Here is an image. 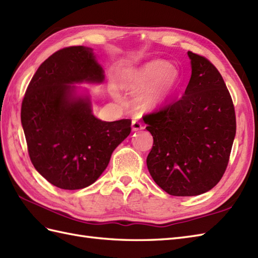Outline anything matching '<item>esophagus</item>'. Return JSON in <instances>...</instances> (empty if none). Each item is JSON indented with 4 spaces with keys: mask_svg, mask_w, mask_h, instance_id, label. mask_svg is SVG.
<instances>
[{
    "mask_svg": "<svg viewBox=\"0 0 258 258\" xmlns=\"http://www.w3.org/2000/svg\"><path fill=\"white\" fill-rule=\"evenodd\" d=\"M131 129H133V131H139L143 129V125L140 121L133 120V123H131Z\"/></svg>",
    "mask_w": 258,
    "mask_h": 258,
    "instance_id": "1",
    "label": "esophagus"
}]
</instances>
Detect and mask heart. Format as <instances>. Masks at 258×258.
<instances>
[{"mask_svg": "<svg viewBox=\"0 0 258 258\" xmlns=\"http://www.w3.org/2000/svg\"><path fill=\"white\" fill-rule=\"evenodd\" d=\"M180 72L165 60H153L122 78L125 91L139 95L144 108H154L173 96L180 84Z\"/></svg>", "mask_w": 258, "mask_h": 258, "instance_id": "obj_1", "label": "heart"}]
</instances>
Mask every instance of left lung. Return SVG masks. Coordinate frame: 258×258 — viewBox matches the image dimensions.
I'll use <instances>...</instances> for the list:
<instances>
[{"instance_id":"1","label":"left lung","mask_w":258,"mask_h":258,"mask_svg":"<svg viewBox=\"0 0 258 258\" xmlns=\"http://www.w3.org/2000/svg\"><path fill=\"white\" fill-rule=\"evenodd\" d=\"M191 75L177 102L144 116L153 147L147 165L153 180L172 196L209 191L228 166L236 122L230 93L217 68L187 52Z\"/></svg>"}]
</instances>
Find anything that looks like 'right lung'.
<instances>
[{
	"label": "right lung",
	"instance_id": "1",
	"mask_svg": "<svg viewBox=\"0 0 258 258\" xmlns=\"http://www.w3.org/2000/svg\"><path fill=\"white\" fill-rule=\"evenodd\" d=\"M104 72L92 48H64L38 68L25 94L21 120L29 158L61 189L95 183L131 131L130 119L109 122L94 116L89 91L77 85L102 84Z\"/></svg>",
	"mask_w": 258,
	"mask_h": 258
}]
</instances>
